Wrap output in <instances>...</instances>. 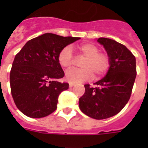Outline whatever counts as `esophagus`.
I'll use <instances>...</instances> for the list:
<instances>
[{
  "label": "esophagus",
  "instance_id": "esophagus-1",
  "mask_svg": "<svg viewBox=\"0 0 148 148\" xmlns=\"http://www.w3.org/2000/svg\"><path fill=\"white\" fill-rule=\"evenodd\" d=\"M74 84L73 83H70L69 84V87H70V88H72V87H73V86H74Z\"/></svg>",
  "mask_w": 148,
  "mask_h": 148
}]
</instances>
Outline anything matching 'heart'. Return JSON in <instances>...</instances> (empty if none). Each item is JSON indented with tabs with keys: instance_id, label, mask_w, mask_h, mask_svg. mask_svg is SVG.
I'll return each mask as SVG.
<instances>
[{
	"instance_id": "1",
	"label": "heart",
	"mask_w": 148,
	"mask_h": 148,
	"mask_svg": "<svg viewBox=\"0 0 148 148\" xmlns=\"http://www.w3.org/2000/svg\"><path fill=\"white\" fill-rule=\"evenodd\" d=\"M80 52L86 57L81 62V69H71L65 74V78L70 83L77 84L89 81L94 77L101 76L105 74L110 66V58L108 53L99 52L97 45L86 43L77 47ZM59 64L64 68H68L73 64V54L71 46H66L60 50L58 56Z\"/></svg>"
}]
</instances>
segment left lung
I'll use <instances>...</instances> for the list:
<instances>
[{
  "mask_svg": "<svg viewBox=\"0 0 148 148\" xmlns=\"http://www.w3.org/2000/svg\"><path fill=\"white\" fill-rule=\"evenodd\" d=\"M110 58L106 76L95 84H85V92L79 98V108L88 117L97 120L113 117L121 111L131 97L135 81L136 59L124 45L109 38H100Z\"/></svg>",
  "mask_w": 148,
  "mask_h": 148,
  "instance_id": "obj_1",
  "label": "left lung"
}]
</instances>
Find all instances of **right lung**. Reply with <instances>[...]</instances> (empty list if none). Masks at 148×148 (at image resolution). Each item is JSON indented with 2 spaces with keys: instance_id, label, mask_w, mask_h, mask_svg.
I'll return each instance as SVG.
<instances>
[{
  "instance_id": "1",
  "label": "right lung",
  "mask_w": 148,
  "mask_h": 148,
  "mask_svg": "<svg viewBox=\"0 0 148 148\" xmlns=\"http://www.w3.org/2000/svg\"><path fill=\"white\" fill-rule=\"evenodd\" d=\"M79 39L46 33L28 40L16 54L10 73V90L24 114L40 118L57 109L59 95L69 88L58 81L64 76L58 53Z\"/></svg>"
}]
</instances>
